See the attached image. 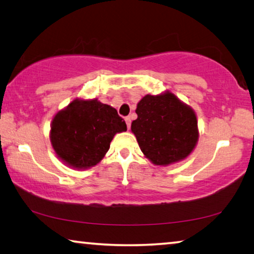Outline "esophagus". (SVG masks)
<instances>
[{"mask_svg":"<svg viewBox=\"0 0 254 254\" xmlns=\"http://www.w3.org/2000/svg\"><path fill=\"white\" fill-rule=\"evenodd\" d=\"M126 123H127V128H128V130H130V127H131V117H127L126 118Z\"/></svg>","mask_w":254,"mask_h":254,"instance_id":"34e87169","label":"esophagus"}]
</instances>
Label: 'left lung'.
Returning a JSON list of instances; mask_svg holds the SVG:
<instances>
[{
	"label": "left lung",
	"instance_id": "8db88e82",
	"mask_svg": "<svg viewBox=\"0 0 254 254\" xmlns=\"http://www.w3.org/2000/svg\"><path fill=\"white\" fill-rule=\"evenodd\" d=\"M137 119L132 122L141 151L158 166L186 158L198 140L197 119L190 107L174 94L145 95L137 103Z\"/></svg>",
	"mask_w": 254,
	"mask_h": 254
}]
</instances>
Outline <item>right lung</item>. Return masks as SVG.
I'll return each mask as SVG.
<instances>
[{
    "instance_id": "right-lung-1",
    "label": "right lung",
    "mask_w": 254,
    "mask_h": 254,
    "mask_svg": "<svg viewBox=\"0 0 254 254\" xmlns=\"http://www.w3.org/2000/svg\"><path fill=\"white\" fill-rule=\"evenodd\" d=\"M123 131L126 121L112 106L97 100H75L56 114L50 140L64 162L86 169L102 160L114 135Z\"/></svg>"
}]
</instances>
